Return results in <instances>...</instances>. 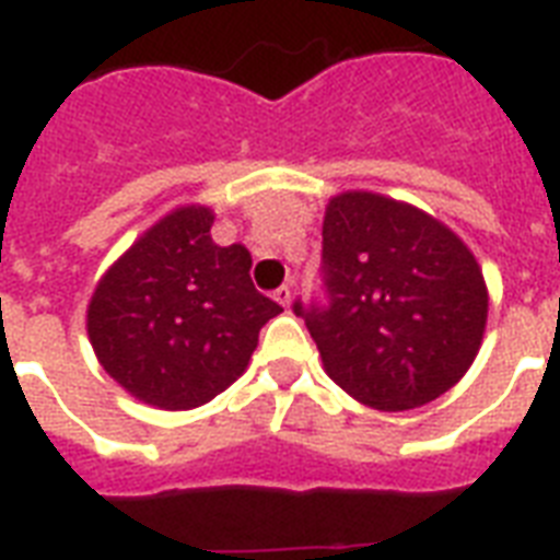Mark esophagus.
<instances>
[{"label":"esophagus","mask_w":560,"mask_h":560,"mask_svg":"<svg viewBox=\"0 0 560 560\" xmlns=\"http://www.w3.org/2000/svg\"><path fill=\"white\" fill-rule=\"evenodd\" d=\"M272 299H276L279 305L290 307V302H293V288H290V284H281V288L272 293Z\"/></svg>","instance_id":"obj_1"}]
</instances>
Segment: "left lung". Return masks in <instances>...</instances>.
Masks as SVG:
<instances>
[{
    "label": "left lung",
    "instance_id": "8db88e82",
    "mask_svg": "<svg viewBox=\"0 0 560 560\" xmlns=\"http://www.w3.org/2000/svg\"><path fill=\"white\" fill-rule=\"evenodd\" d=\"M328 305H293L340 389L381 412L456 386L482 346L488 288L465 241L433 214L342 191L323 220Z\"/></svg>",
    "mask_w": 560,
    "mask_h": 560
}]
</instances>
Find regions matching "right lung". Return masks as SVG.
Wrapping results in <instances>:
<instances>
[{
  "label": "right lung",
  "instance_id": "add662e5",
  "mask_svg": "<svg viewBox=\"0 0 560 560\" xmlns=\"http://www.w3.org/2000/svg\"><path fill=\"white\" fill-rule=\"evenodd\" d=\"M214 211L191 202L156 220L95 284L86 334L104 372L160 409L209 404L246 372L281 305L249 279L244 244L211 241Z\"/></svg>",
  "mask_w": 560,
  "mask_h": 560
}]
</instances>
